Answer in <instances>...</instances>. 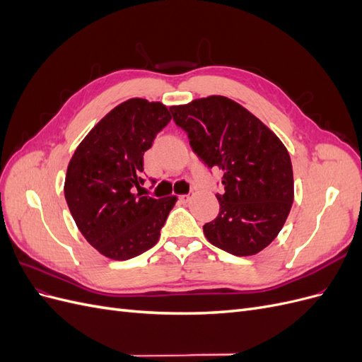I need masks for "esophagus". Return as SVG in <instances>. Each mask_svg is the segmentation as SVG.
I'll use <instances>...</instances> for the list:
<instances>
[{
    "label": "esophagus",
    "instance_id": "esophagus-1",
    "mask_svg": "<svg viewBox=\"0 0 362 362\" xmlns=\"http://www.w3.org/2000/svg\"><path fill=\"white\" fill-rule=\"evenodd\" d=\"M180 199H181V202L187 204V202L192 199V196H190V194H182V196H180Z\"/></svg>",
    "mask_w": 362,
    "mask_h": 362
}]
</instances>
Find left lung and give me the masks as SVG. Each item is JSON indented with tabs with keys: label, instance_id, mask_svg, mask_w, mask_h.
Instances as JSON below:
<instances>
[{
	"label": "left lung",
	"instance_id": "1",
	"mask_svg": "<svg viewBox=\"0 0 362 362\" xmlns=\"http://www.w3.org/2000/svg\"><path fill=\"white\" fill-rule=\"evenodd\" d=\"M175 124L208 168L223 170L217 217L204 225L208 242L235 257L255 255L276 238L294 199L287 148L247 108L213 95L170 107Z\"/></svg>",
	"mask_w": 362,
	"mask_h": 362
}]
</instances>
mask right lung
<instances>
[{"mask_svg":"<svg viewBox=\"0 0 362 362\" xmlns=\"http://www.w3.org/2000/svg\"><path fill=\"white\" fill-rule=\"evenodd\" d=\"M170 119L164 104L131 98L89 131L68 164L69 211L87 242L107 258L125 261L151 249L177 202V196L154 199L140 193L144 154Z\"/></svg>","mask_w":362,"mask_h":362,"instance_id":"add662e5","label":"right lung"}]
</instances>
